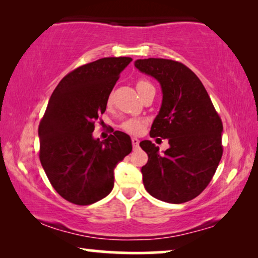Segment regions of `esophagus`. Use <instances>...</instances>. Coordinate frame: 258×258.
I'll return each mask as SVG.
<instances>
[{
  "label": "esophagus",
  "instance_id": "obj_1",
  "mask_svg": "<svg viewBox=\"0 0 258 258\" xmlns=\"http://www.w3.org/2000/svg\"><path fill=\"white\" fill-rule=\"evenodd\" d=\"M132 143H133V147L136 149V148H139L140 141H139V139H136V137H132Z\"/></svg>",
  "mask_w": 258,
  "mask_h": 258
}]
</instances>
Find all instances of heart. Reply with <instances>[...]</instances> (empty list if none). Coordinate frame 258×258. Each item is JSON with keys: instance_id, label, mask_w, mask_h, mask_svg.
Here are the masks:
<instances>
[{"instance_id": "obj_1", "label": "heart", "mask_w": 258, "mask_h": 258, "mask_svg": "<svg viewBox=\"0 0 258 258\" xmlns=\"http://www.w3.org/2000/svg\"><path fill=\"white\" fill-rule=\"evenodd\" d=\"M148 86H151L150 82H148L147 80H139L136 83V88L137 90H139V93L141 90L143 89V88H146ZM108 105L110 104V98H108L107 101ZM147 125V119L144 118H128L125 119V121H123L121 123V125H119V128H121L123 132L128 133V134H132V135H139L144 130Z\"/></svg>"}]
</instances>
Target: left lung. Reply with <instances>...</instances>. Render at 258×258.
Returning <instances> with one entry per match:
<instances>
[{
    "label": "left lung",
    "instance_id": "8db88e82",
    "mask_svg": "<svg viewBox=\"0 0 258 258\" xmlns=\"http://www.w3.org/2000/svg\"><path fill=\"white\" fill-rule=\"evenodd\" d=\"M135 67L161 83L163 100L150 137L168 139L164 154L150 141L140 146L148 154L141 171L147 191L168 203L195 199L213 179L223 146V124L206 88L181 62L167 58L137 59ZM161 140V139H160Z\"/></svg>",
    "mask_w": 258,
    "mask_h": 258
}]
</instances>
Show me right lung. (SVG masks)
<instances>
[{
    "mask_svg": "<svg viewBox=\"0 0 258 258\" xmlns=\"http://www.w3.org/2000/svg\"><path fill=\"white\" fill-rule=\"evenodd\" d=\"M132 57H104L59 81L38 125L40 161L49 182L70 203L89 206L114 188V169L132 151L129 135L93 139L95 122Z\"/></svg>",
    "mask_w": 258,
    "mask_h": 258,
    "instance_id": "add662e5",
    "label": "right lung"
}]
</instances>
